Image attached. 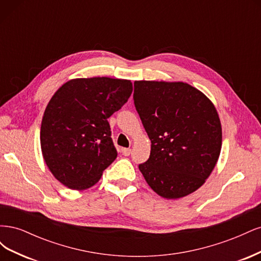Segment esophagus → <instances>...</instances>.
<instances>
[{"instance_id":"esophagus-1","label":"esophagus","mask_w":261,"mask_h":261,"mask_svg":"<svg viewBox=\"0 0 261 261\" xmlns=\"http://www.w3.org/2000/svg\"><path fill=\"white\" fill-rule=\"evenodd\" d=\"M130 152H132V149H129V148H123V149H122V153H123L125 156H128V155L130 154Z\"/></svg>"}]
</instances>
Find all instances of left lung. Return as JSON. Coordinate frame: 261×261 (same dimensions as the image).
<instances>
[{"label": "left lung", "instance_id": "left-lung-1", "mask_svg": "<svg viewBox=\"0 0 261 261\" xmlns=\"http://www.w3.org/2000/svg\"><path fill=\"white\" fill-rule=\"evenodd\" d=\"M134 103L151 140L139 170L153 191L176 199L197 191L211 174L222 145L212 102L186 83H134Z\"/></svg>", "mask_w": 261, "mask_h": 261}]
</instances>
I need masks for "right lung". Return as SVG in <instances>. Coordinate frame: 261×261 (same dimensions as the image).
Listing matches in <instances>:
<instances>
[{"label":"right lung","instance_id":"1","mask_svg":"<svg viewBox=\"0 0 261 261\" xmlns=\"http://www.w3.org/2000/svg\"><path fill=\"white\" fill-rule=\"evenodd\" d=\"M133 91L130 81L77 78L53 94L42 117L40 144L54 177L70 189L93 186L117 156L108 118Z\"/></svg>","mask_w":261,"mask_h":261}]
</instances>
